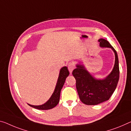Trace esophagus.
Returning <instances> with one entry per match:
<instances>
[{
	"mask_svg": "<svg viewBox=\"0 0 131 131\" xmlns=\"http://www.w3.org/2000/svg\"><path fill=\"white\" fill-rule=\"evenodd\" d=\"M74 68H75V66L72 63H70L68 64V69L69 70V71L70 73H71L72 71H73V70L74 69Z\"/></svg>",
	"mask_w": 131,
	"mask_h": 131,
	"instance_id": "1",
	"label": "esophagus"
}]
</instances>
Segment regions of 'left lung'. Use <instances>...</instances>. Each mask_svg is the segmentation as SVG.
Listing matches in <instances>:
<instances>
[{"label": "left lung", "mask_w": 131, "mask_h": 131, "mask_svg": "<svg viewBox=\"0 0 131 131\" xmlns=\"http://www.w3.org/2000/svg\"><path fill=\"white\" fill-rule=\"evenodd\" d=\"M98 41L101 47L111 48L115 54L114 66L109 75L103 79H97L82 64H77L72 72L76 80L80 99L82 103L88 105H98L109 100L116 89L119 78V61L116 50L105 39H100Z\"/></svg>", "instance_id": "left-lung-1"}]
</instances>
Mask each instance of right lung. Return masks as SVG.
<instances>
[{
    "label": "right lung",
    "instance_id": "right-lung-1",
    "mask_svg": "<svg viewBox=\"0 0 131 131\" xmlns=\"http://www.w3.org/2000/svg\"><path fill=\"white\" fill-rule=\"evenodd\" d=\"M69 71H68L67 67L65 66V67H62L60 69L59 78H58L56 88L54 89V91L53 94L51 95V97L49 98V100L47 102H45V104L40 105H33L29 104H28V105L31 106V107L36 108V109L41 110H50L55 107L59 104L60 101L61 90L64 85L66 78L69 75Z\"/></svg>",
    "mask_w": 131,
    "mask_h": 131
}]
</instances>
